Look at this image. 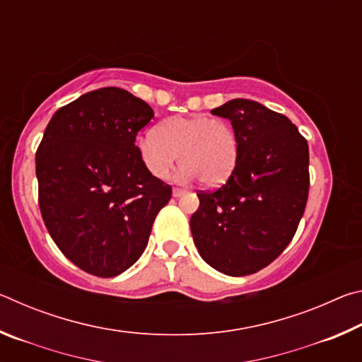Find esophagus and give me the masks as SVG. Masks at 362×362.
I'll return each instance as SVG.
<instances>
[{
  "instance_id": "34e87169",
  "label": "esophagus",
  "mask_w": 362,
  "mask_h": 362,
  "mask_svg": "<svg viewBox=\"0 0 362 362\" xmlns=\"http://www.w3.org/2000/svg\"><path fill=\"white\" fill-rule=\"evenodd\" d=\"M185 193H187L185 189H180V188H174V189H173V196H174V198H180V196L185 194Z\"/></svg>"
}]
</instances>
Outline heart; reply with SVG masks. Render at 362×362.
Returning <instances> with one entry per match:
<instances>
[{"instance_id":"b5f03b06","label":"heart","mask_w":362,"mask_h":362,"mask_svg":"<svg viewBox=\"0 0 362 362\" xmlns=\"http://www.w3.org/2000/svg\"><path fill=\"white\" fill-rule=\"evenodd\" d=\"M145 169L166 180L175 164H185L179 179H201L206 187H218L230 179L240 158V140L228 121L207 115L174 116L137 140Z\"/></svg>"}]
</instances>
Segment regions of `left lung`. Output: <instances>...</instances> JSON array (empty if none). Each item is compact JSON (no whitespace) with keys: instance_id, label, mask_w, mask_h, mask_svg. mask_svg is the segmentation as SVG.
I'll return each mask as SVG.
<instances>
[{"instance_id":"left-lung-1","label":"left lung","mask_w":362,"mask_h":362,"mask_svg":"<svg viewBox=\"0 0 362 362\" xmlns=\"http://www.w3.org/2000/svg\"><path fill=\"white\" fill-rule=\"evenodd\" d=\"M240 140V158L216 192L198 193L192 218L194 246L228 276L269 265L296 235L308 199V144L284 115L259 102L233 99L212 110Z\"/></svg>"}]
</instances>
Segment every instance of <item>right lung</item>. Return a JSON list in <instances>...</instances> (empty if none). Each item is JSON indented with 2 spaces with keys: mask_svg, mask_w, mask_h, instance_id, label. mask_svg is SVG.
<instances>
[{
  "mask_svg": "<svg viewBox=\"0 0 362 362\" xmlns=\"http://www.w3.org/2000/svg\"><path fill=\"white\" fill-rule=\"evenodd\" d=\"M153 116L148 103L124 89L90 90L54 113L36 151L49 235L95 276H118L139 260L173 194L145 169L136 145Z\"/></svg>",
  "mask_w": 362,
  "mask_h": 362,
  "instance_id": "right-lung-1",
  "label": "right lung"
}]
</instances>
